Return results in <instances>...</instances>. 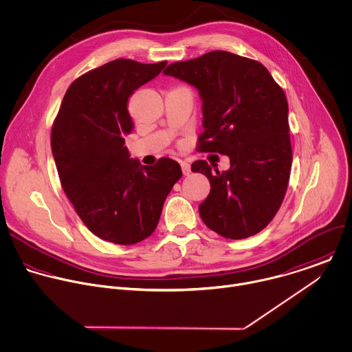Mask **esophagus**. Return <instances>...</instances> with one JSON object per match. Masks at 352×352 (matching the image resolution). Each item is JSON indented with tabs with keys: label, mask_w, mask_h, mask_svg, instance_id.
<instances>
[{
	"label": "esophagus",
	"mask_w": 352,
	"mask_h": 352,
	"mask_svg": "<svg viewBox=\"0 0 352 352\" xmlns=\"http://www.w3.org/2000/svg\"><path fill=\"white\" fill-rule=\"evenodd\" d=\"M180 165H182L183 175H184V176H188V175L191 173V166H190V164H187V162H182Z\"/></svg>",
	"instance_id": "34e87169"
}]
</instances>
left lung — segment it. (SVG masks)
Segmentation results:
<instances>
[{"label":"left lung","instance_id":"8db88e82","mask_svg":"<svg viewBox=\"0 0 352 352\" xmlns=\"http://www.w3.org/2000/svg\"><path fill=\"white\" fill-rule=\"evenodd\" d=\"M164 74L199 91L204 132L197 150L230 157L231 166L221 173H212L204 160L191 165L210 183L199 205L201 219L228 239L260 232L279 210L292 169L283 89L260 62L226 51L175 62Z\"/></svg>","mask_w":352,"mask_h":352}]
</instances>
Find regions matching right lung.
Instances as JSON below:
<instances>
[{
    "label": "right lung",
    "instance_id": "add662e5",
    "mask_svg": "<svg viewBox=\"0 0 352 352\" xmlns=\"http://www.w3.org/2000/svg\"><path fill=\"white\" fill-rule=\"evenodd\" d=\"M165 66L116 59L82 74L66 91L52 125V153L67 198L91 232L117 245L154 232L183 175L168 157L142 166L124 146L133 129L129 96Z\"/></svg>",
    "mask_w": 352,
    "mask_h": 352
}]
</instances>
